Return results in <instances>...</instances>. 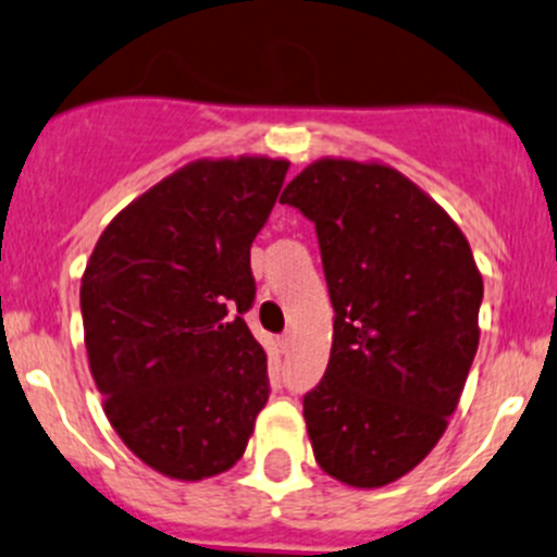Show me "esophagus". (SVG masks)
Returning a JSON list of instances; mask_svg holds the SVG:
<instances>
[{
  "label": "esophagus",
  "instance_id": "1",
  "mask_svg": "<svg viewBox=\"0 0 557 557\" xmlns=\"http://www.w3.org/2000/svg\"><path fill=\"white\" fill-rule=\"evenodd\" d=\"M278 346H281V348H284V351H289V348H292V346H295V330H286V332H284V335H281V337H278Z\"/></svg>",
  "mask_w": 557,
  "mask_h": 557
}]
</instances>
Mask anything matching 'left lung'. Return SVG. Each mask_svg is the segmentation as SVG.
I'll return each mask as SVG.
<instances>
[{
  "instance_id": "obj_1",
  "label": "left lung",
  "mask_w": 557,
  "mask_h": 557,
  "mask_svg": "<svg viewBox=\"0 0 557 557\" xmlns=\"http://www.w3.org/2000/svg\"><path fill=\"white\" fill-rule=\"evenodd\" d=\"M281 203L317 225L335 308L326 372L302 399L313 456L348 488H383L448 429L478 354L483 276L448 211L381 160H313Z\"/></svg>"
}]
</instances>
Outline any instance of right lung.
Returning a JSON list of instances; mask_svg holds the SVG:
<instances>
[{"mask_svg":"<svg viewBox=\"0 0 557 557\" xmlns=\"http://www.w3.org/2000/svg\"><path fill=\"white\" fill-rule=\"evenodd\" d=\"M286 169L268 154L193 160L131 200L85 265L90 375L125 448L163 478L236 467L268 403L265 348L240 313Z\"/></svg>","mask_w":557,"mask_h":557,"instance_id":"1","label":"right lung"}]
</instances>
